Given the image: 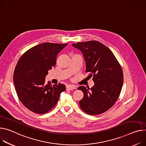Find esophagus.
<instances>
[{
  "label": "esophagus",
  "instance_id": "obj_1",
  "mask_svg": "<svg viewBox=\"0 0 146 146\" xmlns=\"http://www.w3.org/2000/svg\"><path fill=\"white\" fill-rule=\"evenodd\" d=\"M66 90H72V89H75L76 88L75 85H68L66 86Z\"/></svg>",
  "mask_w": 146,
  "mask_h": 146
}]
</instances>
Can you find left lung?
I'll list each match as a JSON object with an SVG mask.
<instances>
[{"mask_svg": "<svg viewBox=\"0 0 146 146\" xmlns=\"http://www.w3.org/2000/svg\"><path fill=\"white\" fill-rule=\"evenodd\" d=\"M72 46L82 52L85 72H89V77L93 76L95 84L91 89L84 86L78 88L84 93L80 106L88 115L103 113L114 105L119 97L123 83L121 65L111 51L99 41L80 42Z\"/></svg>", "mask_w": 146, "mask_h": 146, "instance_id": "8db88e82", "label": "left lung"}]
</instances>
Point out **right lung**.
Returning <instances> with one entry per match:
<instances>
[{"mask_svg":"<svg viewBox=\"0 0 146 146\" xmlns=\"http://www.w3.org/2000/svg\"><path fill=\"white\" fill-rule=\"evenodd\" d=\"M68 44L44 42L26 51L18 61L13 74L17 95L26 108L34 113H46L57 104L65 90L61 84L45 83L48 70L56 64L58 54Z\"/></svg>","mask_w":146,"mask_h":146,"instance_id":"right-lung-1","label":"right lung"}]
</instances>
